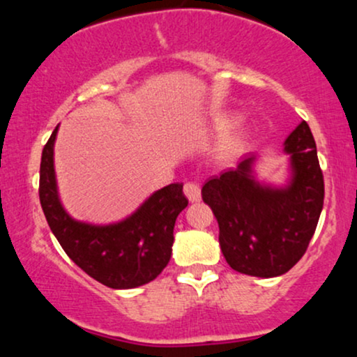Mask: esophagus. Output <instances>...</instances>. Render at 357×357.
I'll use <instances>...</instances> for the list:
<instances>
[{
    "mask_svg": "<svg viewBox=\"0 0 357 357\" xmlns=\"http://www.w3.org/2000/svg\"><path fill=\"white\" fill-rule=\"evenodd\" d=\"M183 191H184V195H186V198L190 199L191 203L199 202V198H202V190H199L198 183H192V181L184 183Z\"/></svg>",
    "mask_w": 357,
    "mask_h": 357,
    "instance_id": "esophagus-1",
    "label": "esophagus"
}]
</instances>
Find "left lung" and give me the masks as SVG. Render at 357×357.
<instances>
[{"label": "left lung", "mask_w": 357, "mask_h": 357, "mask_svg": "<svg viewBox=\"0 0 357 357\" xmlns=\"http://www.w3.org/2000/svg\"><path fill=\"white\" fill-rule=\"evenodd\" d=\"M292 179L285 188L255 181L247 158L204 183L203 202L220 227L228 265L252 277H278L305 253L324 204V176L310 127L302 121L285 141Z\"/></svg>", "instance_id": "1"}]
</instances>
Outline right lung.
<instances>
[{"label": "right lung", "mask_w": 357, "mask_h": 357, "mask_svg": "<svg viewBox=\"0 0 357 357\" xmlns=\"http://www.w3.org/2000/svg\"><path fill=\"white\" fill-rule=\"evenodd\" d=\"M56 130L43 147L40 162V203L48 227L61 248L84 270L110 289H134L154 280L171 258L174 223L188 206L183 184H167L147 198L136 213L114 225L97 227L68 216L56 191L53 144Z\"/></svg>", "instance_id": "add662e5"}]
</instances>
